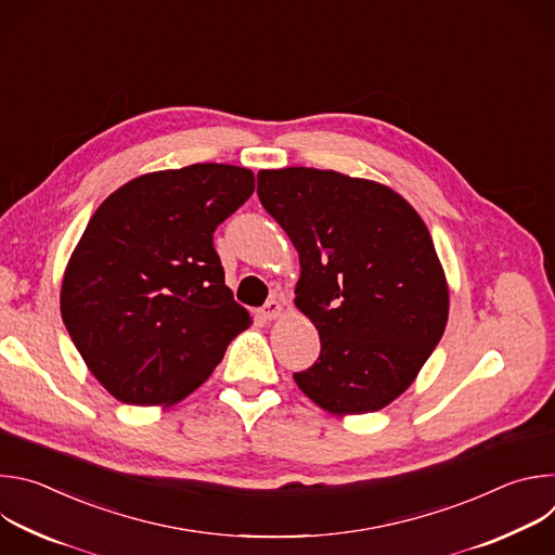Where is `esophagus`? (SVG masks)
<instances>
[{
	"label": "esophagus",
	"mask_w": 555,
	"mask_h": 555,
	"mask_svg": "<svg viewBox=\"0 0 555 555\" xmlns=\"http://www.w3.org/2000/svg\"><path fill=\"white\" fill-rule=\"evenodd\" d=\"M259 313H261V319H266V321H276L279 315L283 313V305H281L276 298H272V300H268V302L259 309Z\"/></svg>",
	"instance_id": "1"
}]
</instances>
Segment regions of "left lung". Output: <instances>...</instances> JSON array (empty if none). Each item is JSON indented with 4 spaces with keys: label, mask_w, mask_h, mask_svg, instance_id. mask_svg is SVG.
I'll return each instance as SVG.
<instances>
[{
    "label": "left lung",
    "mask_w": 555,
    "mask_h": 555,
    "mask_svg": "<svg viewBox=\"0 0 555 555\" xmlns=\"http://www.w3.org/2000/svg\"><path fill=\"white\" fill-rule=\"evenodd\" d=\"M263 208L300 259L296 307L321 356L294 373L332 415L388 406L415 382L448 323V281L417 210L392 189L338 171L263 169Z\"/></svg>",
    "instance_id": "1"
}]
</instances>
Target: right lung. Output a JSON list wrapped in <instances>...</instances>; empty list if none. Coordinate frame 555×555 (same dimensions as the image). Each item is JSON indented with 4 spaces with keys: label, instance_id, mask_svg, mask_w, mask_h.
<instances>
[{
    "label": "right lung",
    "instance_id": "1",
    "mask_svg": "<svg viewBox=\"0 0 555 555\" xmlns=\"http://www.w3.org/2000/svg\"><path fill=\"white\" fill-rule=\"evenodd\" d=\"M253 193L250 169L191 165L122 184L92 215L63 274L61 315L116 400H184L250 327L223 281L212 232Z\"/></svg>",
    "mask_w": 555,
    "mask_h": 555
}]
</instances>
